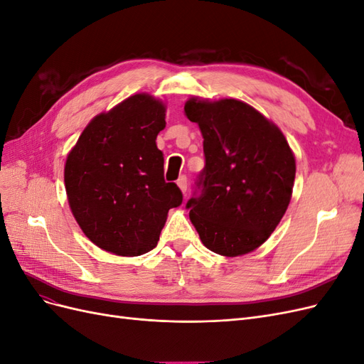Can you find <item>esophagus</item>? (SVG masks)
I'll use <instances>...</instances> for the list:
<instances>
[{
  "instance_id": "obj_1",
  "label": "esophagus",
  "mask_w": 364,
  "mask_h": 364,
  "mask_svg": "<svg viewBox=\"0 0 364 364\" xmlns=\"http://www.w3.org/2000/svg\"><path fill=\"white\" fill-rule=\"evenodd\" d=\"M178 186L181 188V191L185 194L186 193V186H188V179H186V176H181V178L178 179Z\"/></svg>"
}]
</instances>
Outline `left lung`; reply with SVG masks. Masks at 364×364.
Instances as JSON below:
<instances>
[{
    "label": "left lung",
    "instance_id": "1",
    "mask_svg": "<svg viewBox=\"0 0 364 364\" xmlns=\"http://www.w3.org/2000/svg\"><path fill=\"white\" fill-rule=\"evenodd\" d=\"M185 114L200 127L205 167L186 202L202 243L218 255L255 250L291 199L296 164L287 139L252 106L191 98Z\"/></svg>",
    "mask_w": 364,
    "mask_h": 364
}]
</instances>
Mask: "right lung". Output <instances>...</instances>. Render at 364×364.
I'll list each match as a JSON object with an SVG mask.
<instances>
[{
  "label": "right lung",
  "mask_w": 364,
  "mask_h": 364,
  "mask_svg": "<svg viewBox=\"0 0 364 364\" xmlns=\"http://www.w3.org/2000/svg\"><path fill=\"white\" fill-rule=\"evenodd\" d=\"M165 106L136 94L97 115L70 151L65 188L74 218L94 245L121 257L156 247L168 209L182 191L164 179L156 136Z\"/></svg>",
  "instance_id": "obj_1"
}]
</instances>
